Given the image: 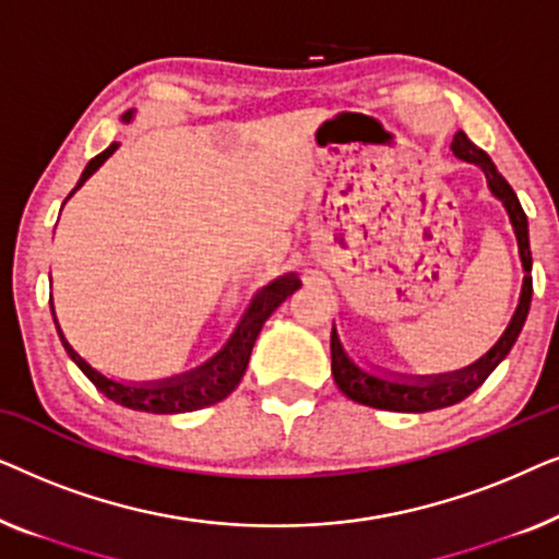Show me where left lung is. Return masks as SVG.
Listing matches in <instances>:
<instances>
[{
    "mask_svg": "<svg viewBox=\"0 0 559 559\" xmlns=\"http://www.w3.org/2000/svg\"><path fill=\"white\" fill-rule=\"evenodd\" d=\"M455 157L465 159V163L478 165L486 175L488 190L499 198L503 203V209L509 213L511 226H514L516 234V243H519V259H522L524 266V285H522V297H519L516 312L511 318V323L499 343L488 350L484 358H478L476 364L465 366L461 371L453 373H438V377H379L369 369H361L356 361H350V356L343 348V343L338 338V333H331V371L335 384L348 400H354L358 404H366V407H377V409H389V412H432V409H442L450 407V404L463 402L465 396L476 392V389L484 384L496 366H499L507 354L514 346L519 333H522L526 312H530V302H532V251H530V226H526V213L519 203V198L503 175L496 170V165L491 163V157L486 155L484 150H478L473 144L465 132H457L453 136V144H450Z\"/></svg>",
    "mask_w": 559,
    "mask_h": 559,
    "instance_id": "left-lung-1",
    "label": "left lung"
}]
</instances>
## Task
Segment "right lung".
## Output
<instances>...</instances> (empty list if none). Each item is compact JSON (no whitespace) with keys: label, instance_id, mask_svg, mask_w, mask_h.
<instances>
[{"label":"right lung","instance_id":"obj_1","mask_svg":"<svg viewBox=\"0 0 559 559\" xmlns=\"http://www.w3.org/2000/svg\"><path fill=\"white\" fill-rule=\"evenodd\" d=\"M132 117H134V111H127L124 117H121V121L129 124ZM117 147L119 144L111 142L109 147L102 152V155H96L94 159H91V163L86 165V170H83V175H81L79 186L71 190V195L91 178V175L98 170V167L106 163V159L114 155V152H117ZM300 285L302 282L297 280L295 274H287V277L274 280L272 285L259 289V293L254 295V300H251V305H249V310L243 312L239 325H236L234 335L228 338L226 346L211 358V361H205L203 366H198V369L188 371V373H180V377L155 381V384H127V381H114L109 377H104V373L96 371L94 366L86 361V358L75 354L71 343L66 341V335L58 325L52 300H50V310H52V320H56L58 335H60V341H63L68 356H71L73 364L79 366L83 373H86L88 381L98 389V392L109 396L111 402L121 404V407H129L136 412H152V415H180V412L211 407V404L226 400V396L231 394L236 386H239L243 371H247V366H249L251 348H254V341H257L259 331H262V325L266 323V318H270L289 295L297 293Z\"/></svg>","mask_w":559,"mask_h":559}]
</instances>
